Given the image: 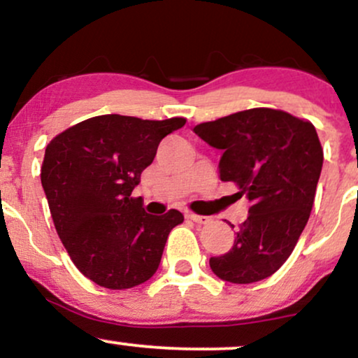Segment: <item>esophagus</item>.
Here are the masks:
<instances>
[{
  "mask_svg": "<svg viewBox=\"0 0 358 358\" xmlns=\"http://www.w3.org/2000/svg\"><path fill=\"white\" fill-rule=\"evenodd\" d=\"M187 219L193 220V222H195V224H207V222H210V217L196 215V213H192V212H187Z\"/></svg>",
  "mask_w": 358,
  "mask_h": 358,
  "instance_id": "1",
  "label": "esophagus"
}]
</instances>
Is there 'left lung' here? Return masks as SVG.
I'll list each match as a JSON object with an SVG mask.
<instances>
[{
    "label": "left lung",
    "mask_w": 358,
    "mask_h": 358,
    "mask_svg": "<svg viewBox=\"0 0 358 358\" xmlns=\"http://www.w3.org/2000/svg\"><path fill=\"white\" fill-rule=\"evenodd\" d=\"M193 133L222 151L220 180L236 183L250 202L232 249L210 257V269L234 285L269 278L310 219L323 166L315 126L285 110L256 108L202 122Z\"/></svg>",
    "instance_id": "1"
}]
</instances>
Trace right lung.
<instances>
[{"instance_id": "right-lung-1", "label": "right lung", "mask_w": 358, "mask_h": 358, "mask_svg": "<svg viewBox=\"0 0 358 358\" xmlns=\"http://www.w3.org/2000/svg\"><path fill=\"white\" fill-rule=\"evenodd\" d=\"M185 124L104 114L69 127L48 143L42 187L57 234L77 269L96 285L127 289L158 269L168 234L182 212L151 215L133 199L159 141Z\"/></svg>"}]
</instances>
